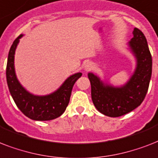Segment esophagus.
Wrapping results in <instances>:
<instances>
[{
	"mask_svg": "<svg viewBox=\"0 0 158 158\" xmlns=\"http://www.w3.org/2000/svg\"><path fill=\"white\" fill-rule=\"evenodd\" d=\"M93 67H94V65H93V64H92L91 62H87L86 64H84V69L85 71H89L90 69H93Z\"/></svg>",
	"mask_w": 158,
	"mask_h": 158,
	"instance_id": "1",
	"label": "esophagus"
}]
</instances>
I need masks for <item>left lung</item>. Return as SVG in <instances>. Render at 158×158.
I'll return each instance as SVG.
<instances>
[{"label": "left lung", "instance_id": "left-lung-1", "mask_svg": "<svg viewBox=\"0 0 158 158\" xmlns=\"http://www.w3.org/2000/svg\"><path fill=\"white\" fill-rule=\"evenodd\" d=\"M135 56L136 67L130 79L120 87L106 84L98 75L89 73L92 100L98 111L110 117H118L135 110L147 94L152 75V56L144 34L134 28L133 38L128 43Z\"/></svg>", "mask_w": 158, "mask_h": 158}]
</instances>
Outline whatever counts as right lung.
Instances as JSON below:
<instances>
[{
    "instance_id": "1",
    "label": "right lung",
    "mask_w": 158,
    "mask_h": 158,
    "mask_svg": "<svg viewBox=\"0 0 158 158\" xmlns=\"http://www.w3.org/2000/svg\"><path fill=\"white\" fill-rule=\"evenodd\" d=\"M20 34L14 41L8 55L6 65V81L9 90L18 108L33 120H51L59 117L64 112L69 104L72 89L77 79L82 76L79 72L68 77L61 86L55 92L44 96L33 95L23 88L17 79L15 69V53Z\"/></svg>"
}]
</instances>
